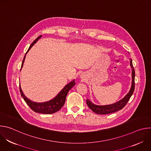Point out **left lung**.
Listing matches in <instances>:
<instances>
[{
    "instance_id": "1",
    "label": "left lung",
    "mask_w": 151,
    "mask_h": 151,
    "mask_svg": "<svg viewBox=\"0 0 151 151\" xmlns=\"http://www.w3.org/2000/svg\"><path fill=\"white\" fill-rule=\"evenodd\" d=\"M130 66L132 69V84L129 93L120 101L110 104V105H106V106H97L94 104L91 103L90 100H87V104L89 108L92 110L94 112L97 114L101 115H105V114H109L112 113H114L117 112L121 109H122L123 107L127 104L128 101L130 100L131 96L133 94L134 87H135V82H134V78H135V71L134 67L133 66L132 60H130Z\"/></svg>"
}]
</instances>
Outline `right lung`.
<instances>
[{
  "label": "right lung",
  "instance_id": "1",
  "mask_svg": "<svg viewBox=\"0 0 151 151\" xmlns=\"http://www.w3.org/2000/svg\"><path fill=\"white\" fill-rule=\"evenodd\" d=\"M41 37H42V35H40L32 42V44L30 45V46L26 54L30 50L31 47ZM26 54L24 57V58H23V60L22 62V64H21V69L23 66V63L24 62V60L26 58ZM75 85V80H73V81L70 82L69 83L66 85L55 98H54L53 99H52L51 100H50L49 101H47V102H44V103H36V102L32 101L31 100L28 99L25 96V95L23 94L22 90H21L20 85H19V91H20L21 96H22V97L23 98V99L24 100L26 103L30 107L31 109L33 110L34 112H35L36 113L44 114H52L55 113L56 112L58 111L60 109H61V107L63 106L64 103H65L66 98L68 92Z\"/></svg>",
  "mask_w": 151,
  "mask_h": 151
}]
</instances>
